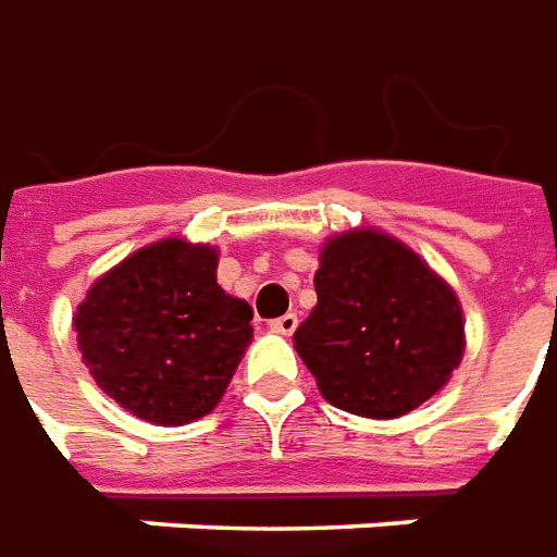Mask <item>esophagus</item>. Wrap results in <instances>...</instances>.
<instances>
[{
	"instance_id": "obj_1",
	"label": "esophagus",
	"mask_w": 557,
	"mask_h": 557,
	"mask_svg": "<svg viewBox=\"0 0 557 557\" xmlns=\"http://www.w3.org/2000/svg\"><path fill=\"white\" fill-rule=\"evenodd\" d=\"M297 326H299L297 314H282V318L270 321V330L278 335H294V330H297Z\"/></svg>"
}]
</instances>
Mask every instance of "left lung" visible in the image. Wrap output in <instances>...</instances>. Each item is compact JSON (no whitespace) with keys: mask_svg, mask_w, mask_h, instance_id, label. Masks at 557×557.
Returning a JSON list of instances; mask_svg holds the SVG:
<instances>
[{"mask_svg":"<svg viewBox=\"0 0 557 557\" xmlns=\"http://www.w3.org/2000/svg\"><path fill=\"white\" fill-rule=\"evenodd\" d=\"M314 290L318 306L297 326L294 348L335 408L396 420L459 369V297L396 236L374 227L330 236Z\"/></svg>","mask_w":557,"mask_h":557,"instance_id":"obj_1","label":"left lung"}]
</instances>
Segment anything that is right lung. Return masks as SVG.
<instances>
[{
  "label": "right lung",
  "instance_id": "right-lung-1",
  "mask_svg": "<svg viewBox=\"0 0 557 557\" xmlns=\"http://www.w3.org/2000/svg\"><path fill=\"white\" fill-rule=\"evenodd\" d=\"M215 270L219 248L168 236L96 278L74 311L89 374L146 423L207 417L251 345V306Z\"/></svg>",
  "mask_w": 557,
  "mask_h": 557
}]
</instances>
